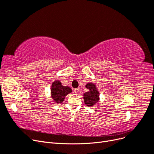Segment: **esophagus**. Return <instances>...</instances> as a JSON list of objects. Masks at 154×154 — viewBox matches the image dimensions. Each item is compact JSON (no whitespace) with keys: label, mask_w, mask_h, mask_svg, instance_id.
I'll return each mask as SVG.
<instances>
[{"label":"esophagus","mask_w":154,"mask_h":154,"mask_svg":"<svg viewBox=\"0 0 154 154\" xmlns=\"http://www.w3.org/2000/svg\"><path fill=\"white\" fill-rule=\"evenodd\" d=\"M79 91H80V88H74V93H76V94H78Z\"/></svg>","instance_id":"esophagus-1"}]
</instances>
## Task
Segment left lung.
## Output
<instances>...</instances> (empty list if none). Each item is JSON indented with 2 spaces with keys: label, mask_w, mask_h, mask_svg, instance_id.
Segmentation results:
<instances>
[{
  "label": "left lung",
  "mask_w": 154,
  "mask_h": 154,
  "mask_svg": "<svg viewBox=\"0 0 154 154\" xmlns=\"http://www.w3.org/2000/svg\"><path fill=\"white\" fill-rule=\"evenodd\" d=\"M87 88L89 91L86 92L84 94V102L87 106H91L98 101L99 92L96 88V86L93 83H87L86 85Z\"/></svg>",
  "instance_id": "obj_1"
}]
</instances>
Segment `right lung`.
I'll return each instance as SVG.
<instances>
[{
  "label": "right lung",
  "instance_id": "1",
  "mask_svg": "<svg viewBox=\"0 0 154 154\" xmlns=\"http://www.w3.org/2000/svg\"><path fill=\"white\" fill-rule=\"evenodd\" d=\"M71 92L72 90L71 88L62 85L61 82L59 81L54 82L51 87V95L57 103H62L65 97Z\"/></svg>",
  "mask_w": 154,
  "mask_h": 154
}]
</instances>
